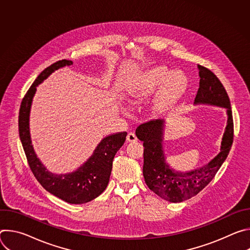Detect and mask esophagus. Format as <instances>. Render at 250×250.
<instances>
[{
    "instance_id": "obj_1",
    "label": "esophagus",
    "mask_w": 250,
    "mask_h": 250,
    "mask_svg": "<svg viewBox=\"0 0 250 250\" xmlns=\"http://www.w3.org/2000/svg\"><path fill=\"white\" fill-rule=\"evenodd\" d=\"M126 141L127 142H135V141H137V137L133 132H129L126 136Z\"/></svg>"
}]
</instances>
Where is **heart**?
I'll list each match as a JSON object with an SVG mask.
<instances>
[{
	"label": "heart",
	"instance_id": "1",
	"mask_svg": "<svg viewBox=\"0 0 250 250\" xmlns=\"http://www.w3.org/2000/svg\"><path fill=\"white\" fill-rule=\"evenodd\" d=\"M188 86V80L182 73H173L167 67L156 66L141 76L133 95L138 99L153 95L161 87L154 104L156 112H163L174 105L182 97Z\"/></svg>",
	"mask_w": 250,
	"mask_h": 250
}]
</instances>
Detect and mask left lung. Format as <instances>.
Instances as JSON below:
<instances>
[{
	"label": "left lung",
	"instance_id": "8db88e82",
	"mask_svg": "<svg viewBox=\"0 0 250 250\" xmlns=\"http://www.w3.org/2000/svg\"><path fill=\"white\" fill-rule=\"evenodd\" d=\"M200 86L195 104H206L227 109L228 125L223 136L221 152L208 164L188 172L175 171L165 161L162 147L163 120H152L137 126L135 134L144 141V177L147 187L160 198L180 203L200 193L216 176L227 159L233 142V120L228 93L211 71L198 65Z\"/></svg>",
	"mask_w": 250,
	"mask_h": 250
}]
</instances>
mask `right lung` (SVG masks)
Here are the masks:
<instances>
[{
  "instance_id": "obj_1",
  "label": "right lung",
  "mask_w": 250,
  "mask_h": 250,
  "mask_svg": "<svg viewBox=\"0 0 250 250\" xmlns=\"http://www.w3.org/2000/svg\"><path fill=\"white\" fill-rule=\"evenodd\" d=\"M70 60H59L45 68L24 95L19 116V133L30 170L41 185L49 193L70 204H85L100 196L108 186L113 160L124 146L126 132L111 134L102 139L92 156L75 172L56 175L49 172L35 154L29 133V112L37 86L54 70L72 65Z\"/></svg>"
}]
</instances>
